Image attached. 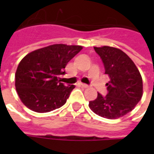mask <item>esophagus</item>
Here are the masks:
<instances>
[{"label": "esophagus", "mask_w": 154, "mask_h": 154, "mask_svg": "<svg viewBox=\"0 0 154 154\" xmlns=\"http://www.w3.org/2000/svg\"><path fill=\"white\" fill-rule=\"evenodd\" d=\"M81 86H82V87H84V88H88V87H89L88 85H87V84H84V83H81Z\"/></svg>", "instance_id": "1"}]
</instances>
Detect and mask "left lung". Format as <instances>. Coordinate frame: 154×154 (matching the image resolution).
<instances>
[{"instance_id":"left-lung-1","label":"left lung","mask_w":154,"mask_h":154,"mask_svg":"<svg viewBox=\"0 0 154 154\" xmlns=\"http://www.w3.org/2000/svg\"><path fill=\"white\" fill-rule=\"evenodd\" d=\"M94 49L103 62L110 82L106 84L108 94L105 97L97 94L96 100L89 101V107L103 118L118 119L134 110L141 100V74L132 59L119 48L102 46Z\"/></svg>"}]
</instances>
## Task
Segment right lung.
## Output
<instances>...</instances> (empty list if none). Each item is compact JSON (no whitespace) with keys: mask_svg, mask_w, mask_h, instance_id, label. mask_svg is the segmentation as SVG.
<instances>
[{"mask_svg":"<svg viewBox=\"0 0 154 154\" xmlns=\"http://www.w3.org/2000/svg\"><path fill=\"white\" fill-rule=\"evenodd\" d=\"M82 49L80 45L52 44L33 51L22 58L15 72V89L29 110L46 113L63 106L74 85L65 87L60 75L67 63Z\"/></svg>","mask_w":154,"mask_h":154,"instance_id":"add662e5","label":"right lung"}]
</instances>
